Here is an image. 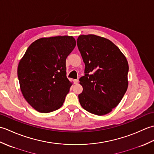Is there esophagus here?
Wrapping results in <instances>:
<instances>
[{"label":"esophagus","mask_w":154,"mask_h":154,"mask_svg":"<svg viewBox=\"0 0 154 154\" xmlns=\"http://www.w3.org/2000/svg\"><path fill=\"white\" fill-rule=\"evenodd\" d=\"M73 82H74L75 84H77L78 82H79V80H78V79H74L73 80Z\"/></svg>","instance_id":"esophagus-1"}]
</instances>
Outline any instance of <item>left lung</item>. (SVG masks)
Masks as SVG:
<instances>
[{"mask_svg": "<svg viewBox=\"0 0 154 154\" xmlns=\"http://www.w3.org/2000/svg\"><path fill=\"white\" fill-rule=\"evenodd\" d=\"M77 42L85 65V76L79 79L83 87L79 103L88 112L104 115L120 103L126 93L128 63L120 49L106 38L81 35Z\"/></svg>", "mask_w": 154, "mask_h": 154, "instance_id": "left-lung-1", "label": "left lung"}]
</instances>
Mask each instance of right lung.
Instances as JSON below:
<instances>
[{
  "instance_id": "obj_1",
  "label": "right lung",
  "mask_w": 154,
  "mask_h": 154,
  "mask_svg": "<svg viewBox=\"0 0 154 154\" xmlns=\"http://www.w3.org/2000/svg\"><path fill=\"white\" fill-rule=\"evenodd\" d=\"M75 45L73 36L42 38L28 47L20 61L22 93L38 112H50L63 105L72 85L66 76V58Z\"/></svg>"
}]
</instances>
